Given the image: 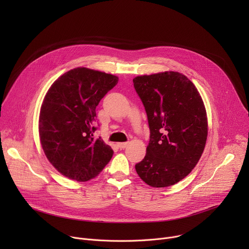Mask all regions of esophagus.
<instances>
[{"label": "esophagus", "mask_w": 249, "mask_h": 249, "mask_svg": "<svg viewBox=\"0 0 249 249\" xmlns=\"http://www.w3.org/2000/svg\"><path fill=\"white\" fill-rule=\"evenodd\" d=\"M128 145H129L128 142H122V143H118V147H119L120 149H125Z\"/></svg>", "instance_id": "esophagus-1"}]
</instances>
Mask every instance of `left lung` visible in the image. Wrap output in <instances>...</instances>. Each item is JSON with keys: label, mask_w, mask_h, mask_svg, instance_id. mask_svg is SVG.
<instances>
[{"label": "left lung", "mask_w": 249, "mask_h": 249, "mask_svg": "<svg viewBox=\"0 0 249 249\" xmlns=\"http://www.w3.org/2000/svg\"><path fill=\"white\" fill-rule=\"evenodd\" d=\"M133 83L150 128L147 154L136 171L152 187L173 185L191 172L203 154L208 136L203 100L193 83L177 72L140 76Z\"/></svg>", "instance_id": "8db88e82"}]
</instances>
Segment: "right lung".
I'll return each mask as SVG.
<instances>
[{"mask_svg":"<svg viewBox=\"0 0 249 249\" xmlns=\"http://www.w3.org/2000/svg\"><path fill=\"white\" fill-rule=\"evenodd\" d=\"M118 83L116 76L76 68L47 91L39 115L42 149L52 165L76 181L95 177L113 156L99 137L93 138L96 106Z\"/></svg>","mask_w":249,"mask_h":249,"instance_id":"1","label":"right lung"}]
</instances>
